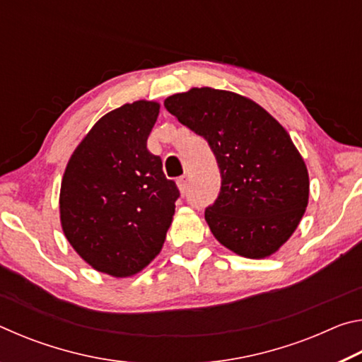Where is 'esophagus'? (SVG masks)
Listing matches in <instances>:
<instances>
[{"instance_id":"obj_1","label":"esophagus","mask_w":362,"mask_h":362,"mask_svg":"<svg viewBox=\"0 0 362 362\" xmlns=\"http://www.w3.org/2000/svg\"><path fill=\"white\" fill-rule=\"evenodd\" d=\"M177 187H179V189H180V193L183 194V193H187V189H188V179L185 175L183 177H180L179 180H177Z\"/></svg>"}]
</instances>
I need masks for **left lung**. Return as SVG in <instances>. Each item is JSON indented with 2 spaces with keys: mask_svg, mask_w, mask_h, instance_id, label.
Returning <instances> with one entry per match:
<instances>
[{
  "mask_svg": "<svg viewBox=\"0 0 362 362\" xmlns=\"http://www.w3.org/2000/svg\"><path fill=\"white\" fill-rule=\"evenodd\" d=\"M216 155L222 187L204 212L216 240L247 259H265L289 240L308 206L302 155L259 103L230 90L193 88L164 100Z\"/></svg>",
  "mask_w": 362,
  "mask_h": 362,
  "instance_id": "8db88e82",
  "label": "left lung"
}]
</instances>
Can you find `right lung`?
<instances>
[{
	"label": "right lung",
	"mask_w": 362,
	"mask_h": 362,
	"mask_svg": "<svg viewBox=\"0 0 362 362\" xmlns=\"http://www.w3.org/2000/svg\"><path fill=\"white\" fill-rule=\"evenodd\" d=\"M159 103L137 100L103 115L73 151L60 187V223L97 272L132 276L161 250L180 193L146 140Z\"/></svg>",
	"instance_id": "right-lung-1"
}]
</instances>
